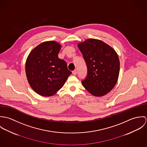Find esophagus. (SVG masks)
<instances>
[{"label": "esophagus", "mask_w": 147, "mask_h": 147, "mask_svg": "<svg viewBox=\"0 0 147 147\" xmlns=\"http://www.w3.org/2000/svg\"><path fill=\"white\" fill-rule=\"evenodd\" d=\"M72 74H73L74 75H76L77 74V71H76V70L73 71H72Z\"/></svg>", "instance_id": "1"}]
</instances>
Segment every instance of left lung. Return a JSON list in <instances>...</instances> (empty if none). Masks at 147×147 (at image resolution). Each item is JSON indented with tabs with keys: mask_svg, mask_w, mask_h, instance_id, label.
<instances>
[{
	"mask_svg": "<svg viewBox=\"0 0 147 147\" xmlns=\"http://www.w3.org/2000/svg\"><path fill=\"white\" fill-rule=\"evenodd\" d=\"M87 67L84 88L95 96L109 93L117 83L119 59L115 51L102 41L88 39L78 45Z\"/></svg>",
	"mask_w": 147,
	"mask_h": 147,
	"instance_id": "left-lung-1",
	"label": "left lung"
}]
</instances>
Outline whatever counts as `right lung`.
I'll return each instance as SVG.
<instances>
[{"label": "right lung", "instance_id": "1", "mask_svg": "<svg viewBox=\"0 0 147 147\" xmlns=\"http://www.w3.org/2000/svg\"><path fill=\"white\" fill-rule=\"evenodd\" d=\"M61 46L55 41L43 42L29 54L25 64L28 82L42 96L56 93L72 74L67 63L58 58Z\"/></svg>", "mask_w": 147, "mask_h": 147}]
</instances>
